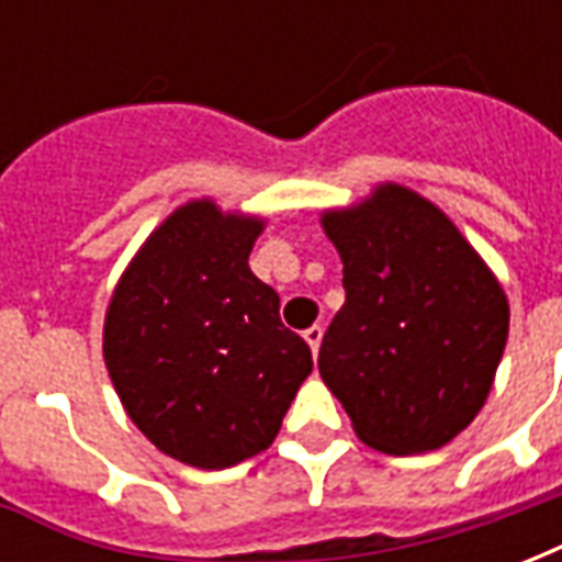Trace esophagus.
Listing matches in <instances>:
<instances>
[{"mask_svg": "<svg viewBox=\"0 0 562 562\" xmlns=\"http://www.w3.org/2000/svg\"><path fill=\"white\" fill-rule=\"evenodd\" d=\"M322 334H325V328H322V325H310V328L304 330V340L310 342L313 355H318V346H322Z\"/></svg>", "mask_w": 562, "mask_h": 562, "instance_id": "esophagus-1", "label": "esophagus"}]
</instances>
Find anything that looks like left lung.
I'll return each instance as SVG.
<instances>
[{"label": "left lung", "instance_id": "1", "mask_svg": "<svg viewBox=\"0 0 562 562\" xmlns=\"http://www.w3.org/2000/svg\"><path fill=\"white\" fill-rule=\"evenodd\" d=\"M346 304L318 373L355 434L385 454H422L470 427L508 340V301L458 225L413 189L382 183L325 210Z\"/></svg>", "mask_w": 562, "mask_h": 562}]
</instances>
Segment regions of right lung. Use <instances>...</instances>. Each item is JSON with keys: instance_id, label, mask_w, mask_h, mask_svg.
<instances>
[{"instance_id": "1", "label": "right lung", "mask_w": 562, "mask_h": 562, "mask_svg": "<svg viewBox=\"0 0 562 562\" xmlns=\"http://www.w3.org/2000/svg\"><path fill=\"white\" fill-rule=\"evenodd\" d=\"M265 220L210 198L177 207L120 277L104 364L132 422L168 458L225 470L277 439L313 373L280 322V294L249 270Z\"/></svg>"}]
</instances>
